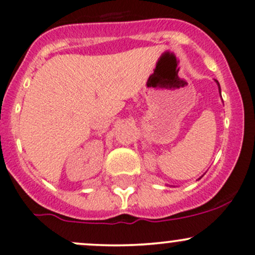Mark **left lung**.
<instances>
[{
  "label": "left lung",
  "instance_id": "obj_1",
  "mask_svg": "<svg viewBox=\"0 0 255 255\" xmlns=\"http://www.w3.org/2000/svg\"><path fill=\"white\" fill-rule=\"evenodd\" d=\"M216 83H218V84H219V82H218V80H216ZM219 89H220V84H219Z\"/></svg>",
  "mask_w": 255,
  "mask_h": 255
}]
</instances>
